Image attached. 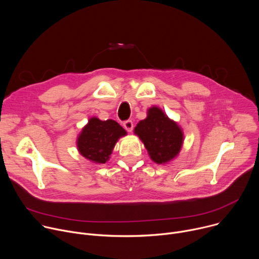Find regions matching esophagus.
<instances>
[{
	"label": "esophagus",
	"instance_id": "1",
	"mask_svg": "<svg viewBox=\"0 0 259 259\" xmlns=\"http://www.w3.org/2000/svg\"><path fill=\"white\" fill-rule=\"evenodd\" d=\"M123 126L124 128L128 131V132H131L133 130V122L131 120H127L123 123Z\"/></svg>",
	"mask_w": 259,
	"mask_h": 259
}]
</instances>
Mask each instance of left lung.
<instances>
[{
  "mask_svg": "<svg viewBox=\"0 0 259 259\" xmlns=\"http://www.w3.org/2000/svg\"><path fill=\"white\" fill-rule=\"evenodd\" d=\"M152 160L158 164L169 162L177 156L182 145V132L158 107H152L147 118L135 127Z\"/></svg>",
  "mask_w": 259,
  "mask_h": 259,
  "instance_id": "left-lung-1",
  "label": "left lung"
}]
</instances>
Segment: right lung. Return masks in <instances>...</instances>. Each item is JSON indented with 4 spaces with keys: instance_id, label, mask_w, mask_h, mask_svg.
I'll return each instance as SVG.
<instances>
[{
    "instance_id": "obj_1",
    "label": "right lung",
    "mask_w": 259,
    "mask_h": 259,
    "mask_svg": "<svg viewBox=\"0 0 259 259\" xmlns=\"http://www.w3.org/2000/svg\"><path fill=\"white\" fill-rule=\"evenodd\" d=\"M124 135H126L125 129L116 121H100L92 118L79 136L78 149L86 159L104 164L118 139Z\"/></svg>"
}]
</instances>
